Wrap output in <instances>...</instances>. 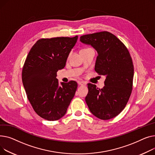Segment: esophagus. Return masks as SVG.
<instances>
[{"label":"esophagus","mask_w":155,"mask_h":155,"mask_svg":"<svg viewBox=\"0 0 155 155\" xmlns=\"http://www.w3.org/2000/svg\"><path fill=\"white\" fill-rule=\"evenodd\" d=\"M78 83L79 85L81 86H86L87 84V83L84 81H78Z\"/></svg>","instance_id":"1"}]
</instances>
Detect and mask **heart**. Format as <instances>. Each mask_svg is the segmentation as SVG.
Returning <instances> with one entry per match:
<instances>
[{"instance_id": "heart-1", "label": "heart", "mask_w": 155, "mask_h": 155, "mask_svg": "<svg viewBox=\"0 0 155 155\" xmlns=\"http://www.w3.org/2000/svg\"><path fill=\"white\" fill-rule=\"evenodd\" d=\"M90 49V48H85V49H83L81 51H83V50H85V49Z\"/></svg>"}]
</instances>
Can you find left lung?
<instances>
[{"label":"left lung","instance_id":"obj_1","mask_svg":"<svg viewBox=\"0 0 155 155\" xmlns=\"http://www.w3.org/2000/svg\"><path fill=\"white\" fill-rule=\"evenodd\" d=\"M80 41L97 51L95 71L106 76L102 89L87 84L86 104L99 119L110 120L124 110L131 94L134 66L130 54L116 36L107 31L82 35Z\"/></svg>","mask_w":155,"mask_h":155}]
</instances>
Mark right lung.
I'll return each instance as SVG.
<instances>
[{"label":"right lung","instance_id":"obj_1","mask_svg":"<svg viewBox=\"0 0 155 155\" xmlns=\"http://www.w3.org/2000/svg\"><path fill=\"white\" fill-rule=\"evenodd\" d=\"M78 36L41 39L31 49L22 72V83L34 111L48 121L59 120L66 113L74 96V81L59 85L57 72L66 66Z\"/></svg>","mask_w":155,"mask_h":155}]
</instances>
